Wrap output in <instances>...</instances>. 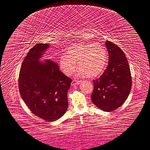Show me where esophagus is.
<instances>
[{
	"label": "esophagus",
	"mask_w": 150,
	"mask_h": 150,
	"mask_svg": "<svg viewBox=\"0 0 150 150\" xmlns=\"http://www.w3.org/2000/svg\"><path fill=\"white\" fill-rule=\"evenodd\" d=\"M80 82H81L80 80H73V81H72V82H71V85H78V84H79L80 83Z\"/></svg>",
	"instance_id": "34e87169"
}]
</instances>
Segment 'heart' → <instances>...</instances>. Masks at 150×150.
Instances as JSON below:
<instances>
[{
  "label": "heart",
  "mask_w": 150,
  "mask_h": 150,
  "mask_svg": "<svg viewBox=\"0 0 150 150\" xmlns=\"http://www.w3.org/2000/svg\"><path fill=\"white\" fill-rule=\"evenodd\" d=\"M67 55L60 57L59 65L64 73L70 76L74 73L78 62L79 75L94 77L101 74L108 63L107 50L99 43H81L67 49Z\"/></svg>",
  "instance_id": "heart-1"
}]
</instances>
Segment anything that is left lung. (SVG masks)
Listing matches in <instances>:
<instances>
[{
    "instance_id": "left-lung-1",
    "label": "left lung",
    "mask_w": 150,
    "mask_h": 150,
    "mask_svg": "<svg viewBox=\"0 0 150 150\" xmlns=\"http://www.w3.org/2000/svg\"><path fill=\"white\" fill-rule=\"evenodd\" d=\"M109 61L107 68L99 79L93 80L91 98L93 103L104 112H111L120 107L131 91L132 80L125 53L115 43L106 41Z\"/></svg>"
}]
</instances>
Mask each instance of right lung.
Wrapping results in <instances>:
<instances>
[{"label":"right lung","instance_id":"add662e5","mask_svg":"<svg viewBox=\"0 0 150 150\" xmlns=\"http://www.w3.org/2000/svg\"><path fill=\"white\" fill-rule=\"evenodd\" d=\"M49 47L47 43H37L28 52L19 73L18 88L32 113L53 122L68 108L67 92L72 80L59 70L56 62L39 61Z\"/></svg>","mask_w":150,"mask_h":150}]
</instances>
